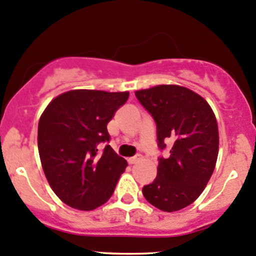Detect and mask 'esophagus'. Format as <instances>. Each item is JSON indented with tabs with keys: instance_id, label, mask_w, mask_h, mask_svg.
<instances>
[{
	"instance_id": "esophagus-1",
	"label": "esophagus",
	"mask_w": 256,
	"mask_h": 256,
	"mask_svg": "<svg viewBox=\"0 0 256 256\" xmlns=\"http://www.w3.org/2000/svg\"><path fill=\"white\" fill-rule=\"evenodd\" d=\"M140 155H138V156H132V158H128V164H131V165H132V164H136L138 162V160H140Z\"/></svg>"
}]
</instances>
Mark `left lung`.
Instances as JSON below:
<instances>
[{
  "label": "left lung",
  "instance_id": "1",
  "mask_svg": "<svg viewBox=\"0 0 256 256\" xmlns=\"http://www.w3.org/2000/svg\"><path fill=\"white\" fill-rule=\"evenodd\" d=\"M135 95L155 120L158 148L172 145L142 194L158 209L178 212L200 196L214 172L219 154L216 118L204 98L184 86L158 85Z\"/></svg>",
  "mask_w": 256,
  "mask_h": 256
}]
</instances>
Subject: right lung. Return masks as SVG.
<instances>
[{"label": "right lung", "mask_w": 256, "mask_h": 256, "mask_svg": "<svg viewBox=\"0 0 256 256\" xmlns=\"http://www.w3.org/2000/svg\"><path fill=\"white\" fill-rule=\"evenodd\" d=\"M128 92L71 90L56 96L38 121L37 144L44 176L61 202L84 212L105 204L128 161L110 145L108 124Z\"/></svg>", "instance_id": "1"}]
</instances>
